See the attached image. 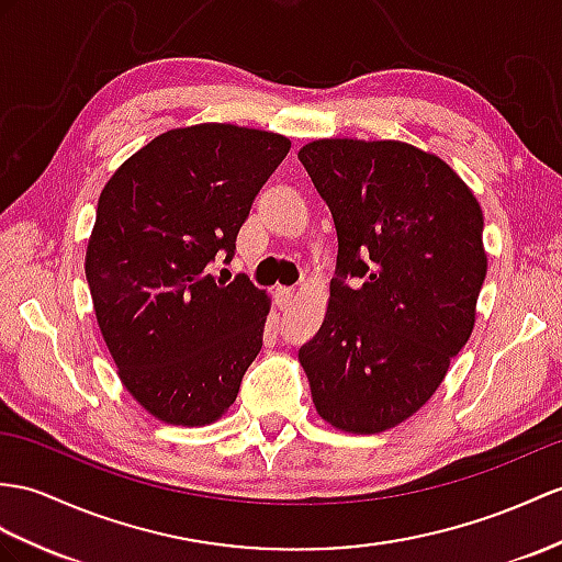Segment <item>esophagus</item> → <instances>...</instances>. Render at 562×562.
Returning <instances> with one entry per match:
<instances>
[{"label": "esophagus", "mask_w": 562, "mask_h": 562, "mask_svg": "<svg viewBox=\"0 0 562 562\" xmlns=\"http://www.w3.org/2000/svg\"><path fill=\"white\" fill-rule=\"evenodd\" d=\"M277 297H279V305L281 307H289L293 300H295V291L293 289H285V285H279Z\"/></svg>", "instance_id": "34e87169"}]
</instances>
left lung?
<instances>
[{
  "instance_id": "8db88e82",
  "label": "left lung",
  "mask_w": 562,
  "mask_h": 562,
  "mask_svg": "<svg viewBox=\"0 0 562 562\" xmlns=\"http://www.w3.org/2000/svg\"><path fill=\"white\" fill-rule=\"evenodd\" d=\"M297 159L338 236L324 322L297 360L324 422L386 431L431 398L472 336L484 214L441 157L401 140L322 138Z\"/></svg>"
}]
</instances>
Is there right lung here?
I'll return each instance as SVG.
<instances>
[{
  "mask_svg": "<svg viewBox=\"0 0 562 562\" xmlns=\"http://www.w3.org/2000/svg\"><path fill=\"white\" fill-rule=\"evenodd\" d=\"M285 135L198 123L157 135L109 178L86 252L94 317L121 384L159 422L204 427L234 405L271 300L210 273L234 257Z\"/></svg>",
  "mask_w": 562,
  "mask_h": 562,
  "instance_id": "obj_1",
  "label": "right lung"
}]
</instances>
